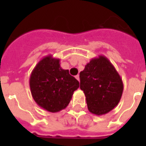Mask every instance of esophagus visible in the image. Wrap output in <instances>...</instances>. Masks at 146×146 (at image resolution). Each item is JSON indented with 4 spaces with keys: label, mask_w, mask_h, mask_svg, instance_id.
Wrapping results in <instances>:
<instances>
[{
    "label": "esophagus",
    "mask_w": 146,
    "mask_h": 146,
    "mask_svg": "<svg viewBox=\"0 0 146 146\" xmlns=\"http://www.w3.org/2000/svg\"><path fill=\"white\" fill-rule=\"evenodd\" d=\"M75 77H76V80H78V81H80V76H79V75L76 76Z\"/></svg>",
    "instance_id": "obj_1"
}]
</instances>
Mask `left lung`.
I'll list each match as a JSON object with an SVG mask.
<instances>
[{
  "mask_svg": "<svg viewBox=\"0 0 146 146\" xmlns=\"http://www.w3.org/2000/svg\"><path fill=\"white\" fill-rule=\"evenodd\" d=\"M80 89L83 91L89 111L103 115L120 102L123 90L122 79L106 57L92 58L80 73Z\"/></svg>",
  "mask_w": 146,
  "mask_h": 146,
  "instance_id": "8db88e82",
  "label": "left lung"
}]
</instances>
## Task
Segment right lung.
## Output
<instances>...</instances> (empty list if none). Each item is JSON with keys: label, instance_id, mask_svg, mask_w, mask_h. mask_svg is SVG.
Instances as JSON below:
<instances>
[{"label": "right lung", "instance_id": "1", "mask_svg": "<svg viewBox=\"0 0 146 146\" xmlns=\"http://www.w3.org/2000/svg\"><path fill=\"white\" fill-rule=\"evenodd\" d=\"M33 99L44 110L56 113L66 108L80 82L60 66V59L48 55L33 69L29 78Z\"/></svg>", "mask_w": 146, "mask_h": 146}]
</instances>
